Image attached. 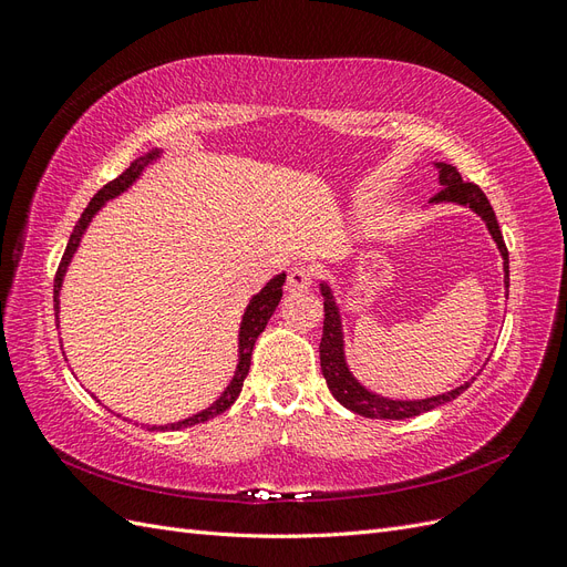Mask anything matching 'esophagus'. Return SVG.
<instances>
[{
    "label": "esophagus",
    "mask_w": 567,
    "mask_h": 567,
    "mask_svg": "<svg viewBox=\"0 0 567 567\" xmlns=\"http://www.w3.org/2000/svg\"><path fill=\"white\" fill-rule=\"evenodd\" d=\"M315 281V274L310 267L305 265H296L293 269L288 271V279H286V288L290 290V293H296V290H305L310 288Z\"/></svg>",
    "instance_id": "34e87169"
}]
</instances>
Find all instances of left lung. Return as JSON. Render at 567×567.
<instances>
[{
    "label": "left lung",
    "instance_id": "obj_1",
    "mask_svg": "<svg viewBox=\"0 0 567 567\" xmlns=\"http://www.w3.org/2000/svg\"><path fill=\"white\" fill-rule=\"evenodd\" d=\"M440 169V186L442 192H437L431 203H456V205H466L475 215L485 219V225L494 238L496 248H499L504 257V284H506V296H508V250L504 244V236L499 229V221H496V215L492 210V205L487 196L483 194V188L473 182H466L461 177L458 169L447 163H435ZM321 296H323V333L319 342V359H321V373L326 379V385H329L333 398L354 414L367 416V419H411L425 414L440 404H447L456 400L458 394L466 390L473 381L463 383L454 388L452 392H442L435 394V398H425V400H390L381 398L371 390H367L362 383H359L354 375L348 369L346 362V348H342V323H340V312L333 298V290L329 284H319Z\"/></svg>",
    "mask_w": 567,
    "mask_h": 567
}]
</instances>
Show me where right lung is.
Segmentation results:
<instances>
[{
    "instance_id": "1",
    "label": "right lung",
    "mask_w": 567,
    "mask_h": 567,
    "mask_svg": "<svg viewBox=\"0 0 567 567\" xmlns=\"http://www.w3.org/2000/svg\"><path fill=\"white\" fill-rule=\"evenodd\" d=\"M161 156V148H153L148 151L146 156L136 158L123 175L115 177L113 182H109L101 192L90 200L87 208H84V213L80 215L78 225L71 234V238H68V246H65V252L61 257V265L56 269V277H54V310H56V321H59V293H61V284H63V277H65V269L68 265H71L73 255L80 246V238L84 234V229L90 227L92 217L104 208V203L120 196L123 192H127V188L140 179V175L144 173V167L148 163H153ZM284 284H286V274H277L260 293L252 296V300L248 302L246 307V315H244V321H241V331H238V364H236V373L231 383L227 385V390L219 394V400L213 402L208 409L198 411L196 416H188L184 421H177V423H167V425H146L148 431H179V427H188V425H196V423H203V421H210L219 414H225V411L236 402L238 394H241V388H244V381L248 375V369H250V354H252V348H255V340L257 336H260L265 331V326L269 321V317L274 315V310H277V305L284 296ZM59 326V323H56Z\"/></svg>"
}]
</instances>
